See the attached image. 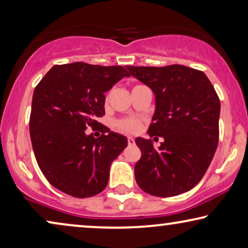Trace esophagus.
Returning <instances> with one entry per match:
<instances>
[{"label":"esophagus","instance_id":"1","mask_svg":"<svg viewBox=\"0 0 248 248\" xmlns=\"http://www.w3.org/2000/svg\"><path fill=\"white\" fill-rule=\"evenodd\" d=\"M127 142H128V144H130V145H133L135 143V140L132 137H128Z\"/></svg>","mask_w":248,"mask_h":248}]
</instances>
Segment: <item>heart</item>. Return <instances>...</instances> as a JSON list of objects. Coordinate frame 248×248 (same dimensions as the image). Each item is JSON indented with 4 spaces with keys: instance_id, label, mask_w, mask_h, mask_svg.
<instances>
[{
    "instance_id": "obj_1",
    "label": "heart",
    "mask_w": 248,
    "mask_h": 248,
    "mask_svg": "<svg viewBox=\"0 0 248 248\" xmlns=\"http://www.w3.org/2000/svg\"><path fill=\"white\" fill-rule=\"evenodd\" d=\"M116 126L118 130L125 133H135L140 130L141 124L137 118H125V120L118 121Z\"/></svg>"
}]
</instances>
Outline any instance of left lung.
Returning <instances> with one entry per match:
<instances>
[{"label":"left lung","mask_w":248,"mask_h":248,"mask_svg":"<svg viewBox=\"0 0 248 248\" xmlns=\"http://www.w3.org/2000/svg\"><path fill=\"white\" fill-rule=\"evenodd\" d=\"M126 69L155 93L148 133L164 138L158 149L150 139H135L142 154L134 167L138 185L160 198L189 191L204 176L218 147L220 100L215 88L202 71L178 64Z\"/></svg>","instance_id":"1"}]
</instances>
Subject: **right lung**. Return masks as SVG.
<instances>
[{"label": "right lung", "instance_id": "obj_1", "mask_svg": "<svg viewBox=\"0 0 248 248\" xmlns=\"http://www.w3.org/2000/svg\"><path fill=\"white\" fill-rule=\"evenodd\" d=\"M124 77L130 74L123 66L76 62L54 65L35 88L30 139L40 170L54 187L83 199L107 186L111 162L127 139L110 131L96 139L86 130L99 126L104 93Z\"/></svg>", "mask_w": 248, "mask_h": 248}]
</instances>
